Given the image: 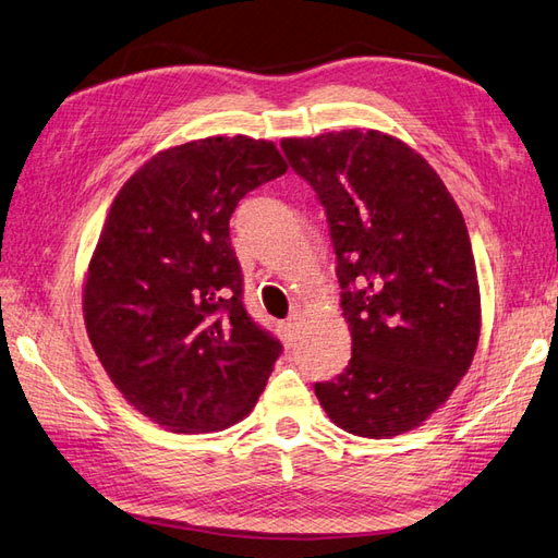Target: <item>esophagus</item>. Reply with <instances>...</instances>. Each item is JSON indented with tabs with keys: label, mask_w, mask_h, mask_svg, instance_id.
Instances as JSON below:
<instances>
[{
	"label": "esophagus",
	"mask_w": 558,
	"mask_h": 558,
	"mask_svg": "<svg viewBox=\"0 0 558 558\" xmlns=\"http://www.w3.org/2000/svg\"><path fill=\"white\" fill-rule=\"evenodd\" d=\"M278 330H280V338H282L284 347H292L296 342V318L282 320L280 326H278Z\"/></svg>",
	"instance_id": "obj_1"
}]
</instances>
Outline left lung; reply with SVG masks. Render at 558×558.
<instances>
[{
    "label": "left lung",
    "instance_id": "1",
    "mask_svg": "<svg viewBox=\"0 0 558 558\" xmlns=\"http://www.w3.org/2000/svg\"><path fill=\"white\" fill-rule=\"evenodd\" d=\"M314 187L338 256L352 359L314 390L342 430L387 439L418 427L471 368L481 288L463 216L418 151L378 131L284 137Z\"/></svg>",
    "mask_w": 558,
    "mask_h": 558
}]
</instances>
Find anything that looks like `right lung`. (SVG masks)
Here are the masks:
<instances>
[{
    "mask_svg": "<svg viewBox=\"0 0 558 558\" xmlns=\"http://www.w3.org/2000/svg\"><path fill=\"white\" fill-rule=\"evenodd\" d=\"M288 171L274 142L204 137L159 151L116 194L87 268V338L128 404L171 433L242 421L282 344L242 304L230 216Z\"/></svg>",
    "mask_w": 558,
    "mask_h": 558,
    "instance_id": "obj_1",
    "label": "right lung"
}]
</instances>
